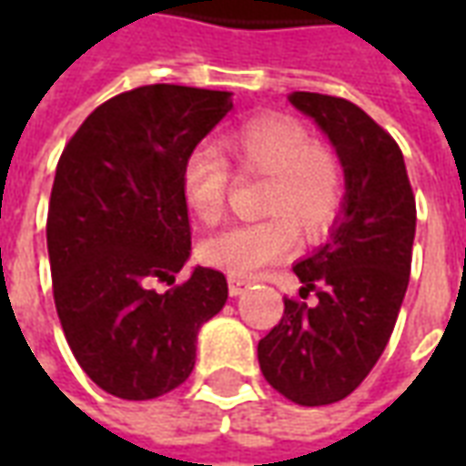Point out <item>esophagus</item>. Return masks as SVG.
Listing matches in <instances>:
<instances>
[{
    "label": "esophagus",
    "instance_id": "esophagus-1",
    "mask_svg": "<svg viewBox=\"0 0 466 466\" xmlns=\"http://www.w3.org/2000/svg\"><path fill=\"white\" fill-rule=\"evenodd\" d=\"M249 287V279H242V277H229V294L232 297H239Z\"/></svg>",
    "mask_w": 466,
    "mask_h": 466
}]
</instances>
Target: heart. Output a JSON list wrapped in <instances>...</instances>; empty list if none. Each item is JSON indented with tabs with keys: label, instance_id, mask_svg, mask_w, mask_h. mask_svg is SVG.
Wrapping results in <instances>:
<instances>
[{
	"label": "heart",
	"instance_id": "obj_1",
	"mask_svg": "<svg viewBox=\"0 0 466 466\" xmlns=\"http://www.w3.org/2000/svg\"><path fill=\"white\" fill-rule=\"evenodd\" d=\"M224 161L242 177H264L259 222L237 224L202 244V259L229 277H252L279 262L294 247V228L309 239L322 237L344 199L339 154L314 142L312 132L284 115L254 116L222 139ZM187 209L202 224H217L227 209L229 169L219 157L194 152L182 169Z\"/></svg>",
	"mask_w": 466,
	"mask_h": 466
}]
</instances>
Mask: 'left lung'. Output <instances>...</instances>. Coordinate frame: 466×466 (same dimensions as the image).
<instances>
[{"instance_id": "1", "label": "left lung", "mask_w": 466, "mask_h": 466, "mask_svg": "<svg viewBox=\"0 0 466 466\" xmlns=\"http://www.w3.org/2000/svg\"><path fill=\"white\" fill-rule=\"evenodd\" d=\"M329 137L344 167V207L329 242L294 264L320 302L284 297V314L259 339L264 380L302 407L344 400L387 347L410 284L417 204L400 144L342 96L292 92Z\"/></svg>"}]
</instances>
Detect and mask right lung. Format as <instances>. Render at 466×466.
<instances>
[{
    "mask_svg": "<svg viewBox=\"0 0 466 466\" xmlns=\"http://www.w3.org/2000/svg\"><path fill=\"white\" fill-rule=\"evenodd\" d=\"M229 92L147 85L106 99L56 164L46 249L66 344L119 400H157L192 374L197 334L227 302V277L197 267L182 169L229 109ZM152 281L173 287L157 293Z\"/></svg>",
    "mask_w": 466,
    "mask_h": 466,
    "instance_id": "obj_1",
    "label": "right lung"
}]
</instances>
